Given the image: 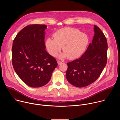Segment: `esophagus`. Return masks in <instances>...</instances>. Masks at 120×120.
Returning a JSON list of instances; mask_svg holds the SVG:
<instances>
[{"mask_svg":"<svg viewBox=\"0 0 120 120\" xmlns=\"http://www.w3.org/2000/svg\"><path fill=\"white\" fill-rule=\"evenodd\" d=\"M62 63V62L60 61H57V64H58V65L61 64Z\"/></svg>","mask_w":120,"mask_h":120,"instance_id":"obj_1","label":"esophagus"}]
</instances>
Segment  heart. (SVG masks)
<instances>
[{"instance_id":"b5f03b06","label":"heart","mask_w":120,"mask_h":120,"mask_svg":"<svg viewBox=\"0 0 120 120\" xmlns=\"http://www.w3.org/2000/svg\"><path fill=\"white\" fill-rule=\"evenodd\" d=\"M89 38L86 34L74 28H64L54 34V38H47L45 46L48 53L56 56L60 52L62 47L64 53L59 56L60 58L68 56L73 59L81 56L86 49Z\"/></svg>"}]
</instances>
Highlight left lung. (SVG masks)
Listing matches in <instances>:
<instances>
[{
  "label": "left lung",
  "mask_w": 120,
  "mask_h": 120,
  "mask_svg": "<svg viewBox=\"0 0 120 120\" xmlns=\"http://www.w3.org/2000/svg\"><path fill=\"white\" fill-rule=\"evenodd\" d=\"M92 43L79 59L67 63L66 77L74 86L83 87L93 83L100 76L107 63L106 38L101 30L94 26Z\"/></svg>",
  "instance_id": "1"
}]
</instances>
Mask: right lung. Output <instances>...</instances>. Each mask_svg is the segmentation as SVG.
I'll return each instance as SVG.
<instances>
[{"label": "right lung", "mask_w": 120, "mask_h": 120, "mask_svg": "<svg viewBox=\"0 0 120 120\" xmlns=\"http://www.w3.org/2000/svg\"><path fill=\"white\" fill-rule=\"evenodd\" d=\"M45 25H31L16 36L12 48L14 69L28 86L40 87L50 81L57 66L56 59L45 50Z\"/></svg>", "instance_id": "obj_1"}]
</instances>
